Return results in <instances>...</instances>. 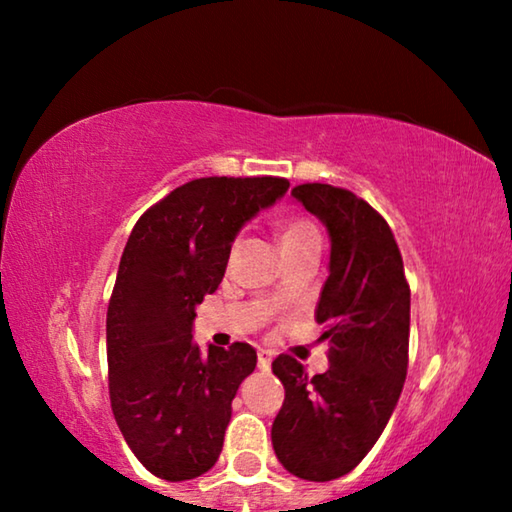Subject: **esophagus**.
Listing matches in <instances>:
<instances>
[{"label": "esophagus", "mask_w": 512, "mask_h": 512, "mask_svg": "<svg viewBox=\"0 0 512 512\" xmlns=\"http://www.w3.org/2000/svg\"><path fill=\"white\" fill-rule=\"evenodd\" d=\"M271 361H273V354L268 352V350H259V352H257V366L262 368V370L271 368Z\"/></svg>", "instance_id": "1"}]
</instances>
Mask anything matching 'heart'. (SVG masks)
<instances>
[{
	"label": "heart",
	"instance_id": "obj_1",
	"mask_svg": "<svg viewBox=\"0 0 512 512\" xmlns=\"http://www.w3.org/2000/svg\"><path fill=\"white\" fill-rule=\"evenodd\" d=\"M277 235H280V244L284 253L320 244L318 228L302 214L282 216V219L277 221Z\"/></svg>",
	"mask_w": 512,
	"mask_h": 512
}]
</instances>
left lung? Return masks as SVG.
Listing matches in <instances>:
<instances>
[{
  "label": "left lung",
  "instance_id": "1",
  "mask_svg": "<svg viewBox=\"0 0 512 512\" xmlns=\"http://www.w3.org/2000/svg\"><path fill=\"white\" fill-rule=\"evenodd\" d=\"M291 194L327 225L329 277L316 323L329 368L309 377L291 354L273 361L284 402L271 438L280 463L307 481L354 470L384 431L409 368L411 289L400 248L375 207L350 189L296 185Z\"/></svg>",
  "mask_w": 512,
  "mask_h": 512
}]
</instances>
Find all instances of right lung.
Returning <instances> with one entry per match:
<instances>
[{"instance_id": "add662e5", "label": "right lung", "mask_w": 512, "mask_h": 512, "mask_svg": "<svg viewBox=\"0 0 512 512\" xmlns=\"http://www.w3.org/2000/svg\"><path fill=\"white\" fill-rule=\"evenodd\" d=\"M287 178H196L135 223L108 302V391L115 420L146 470L167 481L205 474L221 454L237 388L257 366L248 343H192L196 305L219 289L248 219Z\"/></svg>"}]
</instances>
